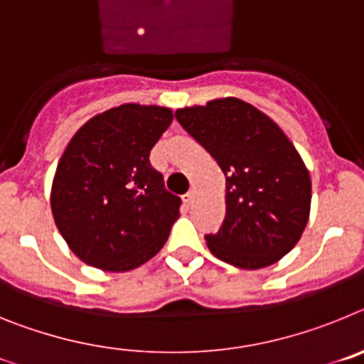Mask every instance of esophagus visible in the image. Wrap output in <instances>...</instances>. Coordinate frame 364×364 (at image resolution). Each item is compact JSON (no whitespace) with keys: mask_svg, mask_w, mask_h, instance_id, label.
Returning a JSON list of instances; mask_svg holds the SVG:
<instances>
[{"mask_svg":"<svg viewBox=\"0 0 364 364\" xmlns=\"http://www.w3.org/2000/svg\"><path fill=\"white\" fill-rule=\"evenodd\" d=\"M193 200H195V195H193V193H188V195H186V197H184V205H186V208H191Z\"/></svg>","mask_w":364,"mask_h":364,"instance_id":"obj_1","label":"esophagus"}]
</instances>
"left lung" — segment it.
Listing matches in <instances>:
<instances>
[{"label":"left lung","instance_id":"obj_1","mask_svg":"<svg viewBox=\"0 0 364 364\" xmlns=\"http://www.w3.org/2000/svg\"><path fill=\"white\" fill-rule=\"evenodd\" d=\"M175 117L226 176V217L205 237L210 252L242 269L279 262L301 240L311 205L310 171L290 138L235 96L176 109Z\"/></svg>","mask_w":364,"mask_h":364}]
</instances>
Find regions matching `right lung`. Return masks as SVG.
<instances>
[{
	"label": "right lung",
	"instance_id": "1",
	"mask_svg": "<svg viewBox=\"0 0 364 364\" xmlns=\"http://www.w3.org/2000/svg\"><path fill=\"white\" fill-rule=\"evenodd\" d=\"M162 105L124 104L80 127L58 162L50 210L82 262L131 272L153 259L180 217V198L164 189L149 153L171 125Z\"/></svg>",
	"mask_w": 364,
	"mask_h": 364
}]
</instances>
